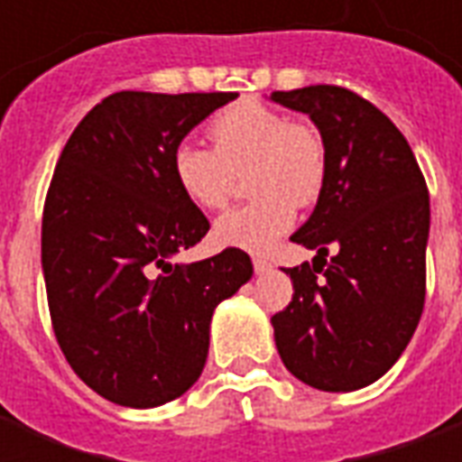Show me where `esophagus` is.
Listing matches in <instances>:
<instances>
[{"mask_svg":"<svg viewBox=\"0 0 462 462\" xmlns=\"http://www.w3.org/2000/svg\"><path fill=\"white\" fill-rule=\"evenodd\" d=\"M252 264H254V272H257V274H264V272L272 270V264L264 260V257H254V260H252Z\"/></svg>","mask_w":462,"mask_h":462,"instance_id":"obj_1","label":"esophagus"}]
</instances>
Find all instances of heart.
Masks as SVG:
<instances>
[{"label":"heart","instance_id":"1","mask_svg":"<svg viewBox=\"0 0 462 462\" xmlns=\"http://www.w3.org/2000/svg\"><path fill=\"white\" fill-rule=\"evenodd\" d=\"M215 148L185 141L172 151V178L200 210H222L247 170L250 205L222 215L215 240L247 252L270 250L294 222V205L317 202L327 178V143L311 121L237 101L208 123Z\"/></svg>","mask_w":462,"mask_h":462}]
</instances>
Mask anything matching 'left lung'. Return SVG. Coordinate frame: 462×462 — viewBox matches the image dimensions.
Wrapping results in <instances>:
<instances>
[{
	"instance_id": "1",
	"label": "left lung",
	"mask_w": 462,
	"mask_h": 462,
	"mask_svg": "<svg viewBox=\"0 0 462 462\" xmlns=\"http://www.w3.org/2000/svg\"><path fill=\"white\" fill-rule=\"evenodd\" d=\"M327 143V178L291 242L317 250L287 267L294 294L272 317L284 366L319 391H356L386 374L426 304V178L386 114L341 86L274 91Z\"/></svg>"
}]
</instances>
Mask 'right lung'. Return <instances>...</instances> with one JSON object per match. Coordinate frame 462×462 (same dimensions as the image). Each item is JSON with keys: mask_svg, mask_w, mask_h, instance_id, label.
Listing matches in <instances>:
<instances>
[{"mask_svg": "<svg viewBox=\"0 0 462 462\" xmlns=\"http://www.w3.org/2000/svg\"><path fill=\"white\" fill-rule=\"evenodd\" d=\"M232 91H118L56 162L42 267L56 341L76 376L118 406L152 408L200 378L215 307L252 277L240 247L171 264L210 222L172 178V151Z\"/></svg>", "mask_w": 462, "mask_h": 462, "instance_id": "right-lung-1", "label": "right lung"}]
</instances>
